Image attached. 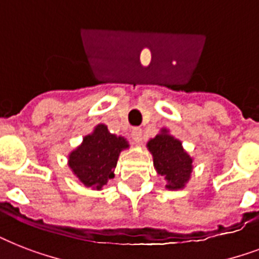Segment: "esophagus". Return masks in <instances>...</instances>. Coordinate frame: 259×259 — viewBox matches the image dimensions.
<instances>
[{"label": "esophagus", "instance_id": "34e87169", "mask_svg": "<svg viewBox=\"0 0 259 259\" xmlns=\"http://www.w3.org/2000/svg\"><path fill=\"white\" fill-rule=\"evenodd\" d=\"M132 138L136 144H140L142 141V130L141 129H133L132 130Z\"/></svg>", "mask_w": 259, "mask_h": 259}]
</instances>
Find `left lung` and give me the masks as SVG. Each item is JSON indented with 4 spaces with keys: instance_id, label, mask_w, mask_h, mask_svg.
<instances>
[{
    "instance_id": "obj_1",
    "label": "left lung",
    "mask_w": 259,
    "mask_h": 259,
    "mask_svg": "<svg viewBox=\"0 0 259 259\" xmlns=\"http://www.w3.org/2000/svg\"><path fill=\"white\" fill-rule=\"evenodd\" d=\"M146 146L153 156L154 168L166 181V188H184L192 172V158L184 152L181 142L162 129Z\"/></svg>"
}]
</instances>
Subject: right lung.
Masks as SVG:
<instances>
[{
    "instance_id": "add662e5",
    "label": "right lung",
    "mask_w": 259,
    "mask_h": 259,
    "mask_svg": "<svg viewBox=\"0 0 259 259\" xmlns=\"http://www.w3.org/2000/svg\"><path fill=\"white\" fill-rule=\"evenodd\" d=\"M129 148L123 137H117L107 126L98 125L94 132L83 138L82 145L71 152L68 165L86 187L101 189L114 177L121 150Z\"/></svg>"
}]
</instances>
